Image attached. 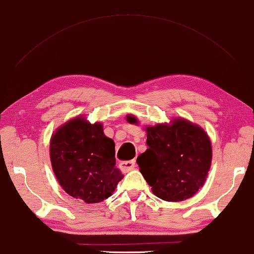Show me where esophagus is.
Instances as JSON below:
<instances>
[{
  "instance_id": "esophagus-1",
  "label": "esophagus",
  "mask_w": 254,
  "mask_h": 254,
  "mask_svg": "<svg viewBox=\"0 0 254 254\" xmlns=\"http://www.w3.org/2000/svg\"><path fill=\"white\" fill-rule=\"evenodd\" d=\"M136 166V161L130 160V161H124L120 163V168H122L123 171H130V170L135 169Z\"/></svg>"
}]
</instances>
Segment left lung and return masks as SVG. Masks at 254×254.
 <instances>
[{
  "instance_id": "left-lung-1",
  "label": "left lung",
  "mask_w": 254,
  "mask_h": 254,
  "mask_svg": "<svg viewBox=\"0 0 254 254\" xmlns=\"http://www.w3.org/2000/svg\"><path fill=\"white\" fill-rule=\"evenodd\" d=\"M127 120L137 124L134 116ZM148 148L137 157V164L153 193L165 201L191 198L205 184L211 164V143L206 131L184 118L171 125L145 128Z\"/></svg>"
}]
</instances>
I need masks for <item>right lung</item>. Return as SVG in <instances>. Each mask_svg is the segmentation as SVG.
Here are the masks:
<instances>
[{
  "label": "right lung",
  "mask_w": 254,
  "mask_h": 254,
  "mask_svg": "<svg viewBox=\"0 0 254 254\" xmlns=\"http://www.w3.org/2000/svg\"><path fill=\"white\" fill-rule=\"evenodd\" d=\"M51 161L62 188L86 203L110 197L124 176L116 168L115 143L102 124L82 116L57 128L51 138Z\"/></svg>",
  "instance_id": "right-lung-1"
}]
</instances>
